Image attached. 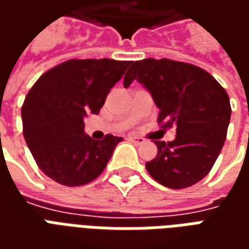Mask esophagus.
<instances>
[{
  "instance_id": "34e87169",
  "label": "esophagus",
  "mask_w": 249,
  "mask_h": 249,
  "mask_svg": "<svg viewBox=\"0 0 249 249\" xmlns=\"http://www.w3.org/2000/svg\"><path fill=\"white\" fill-rule=\"evenodd\" d=\"M126 140L130 141V142H133L136 145H140V144H144L145 142V139H142V137H137V136H128L126 137Z\"/></svg>"
}]
</instances>
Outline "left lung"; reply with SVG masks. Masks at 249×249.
<instances>
[{"label": "left lung", "instance_id": "8db88e82", "mask_svg": "<svg viewBox=\"0 0 249 249\" xmlns=\"http://www.w3.org/2000/svg\"><path fill=\"white\" fill-rule=\"evenodd\" d=\"M135 80L160 109L157 123L176 126L175 140L155 141L157 156L146 162V171L172 189L198 183L212 169L227 137L231 104L224 88L201 68L168 58L133 62L124 87Z\"/></svg>", "mask_w": 249, "mask_h": 249}]
</instances>
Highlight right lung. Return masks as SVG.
<instances>
[{"mask_svg":"<svg viewBox=\"0 0 249 249\" xmlns=\"http://www.w3.org/2000/svg\"><path fill=\"white\" fill-rule=\"evenodd\" d=\"M130 61L69 60L36 81L21 109L24 137L37 165L66 187L97 178L123 137L93 140L84 119L97 114Z\"/></svg>","mask_w":249,"mask_h":249,"instance_id":"right-lung-1","label":"right lung"}]
</instances>
